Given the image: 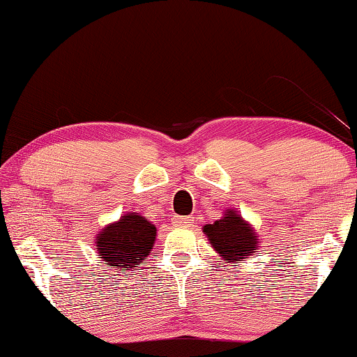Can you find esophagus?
<instances>
[{"label":"esophagus","mask_w":357,"mask_h":357,"mask_svg":"<svg viewBox=\"0 0 357 357\" xmlns=\"http://www.w3.org/2000/svg\"><path fill=\"white\" fill-rule=\"evenodd\" d=\"M174 226L192 227L193 226V218L192 216H175L174 218Z\"/></svg>","instance_id":"1"}]
</instances>
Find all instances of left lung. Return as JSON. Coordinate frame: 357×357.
<instances>
[{
  "label": "left lung",
  "instance_id": "8db88e82",
  "mask_svg": "<svg viewBox=\"0 0 357 357\" xmlns=\"http://www.w3.org/2000/svg\"><path fill=\"white\" fill-rule=\"evenodd\" d=\"M203 232L218 253L219 260L226 263L245 261L260 247V238L255 229L245 221L236 209H226L221 219L213 224H204Z\"/></svg>",
  "mask_w": 357,
  "mask_h": 357
}]
</instances>
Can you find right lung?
Segmentation results:
<instances>
[{
	"label": "right lung",
	"mask_w": 357,
	"mask_h": 357,
	"mask_svg": "<svg viewBox=\"0 0 357 357\" xmlns=\"http://www.w3.org/2000/svg\"><path fill=\"white\" fill-rule=\"evenodd\" d=\"M158 229L139 213H126L115 222L107 224L94 237L99 261L115 271L136 270L153 250Z\"/></svg>",
	"instance_id": "right-lung-1"
}]
</instances>
